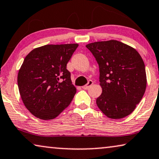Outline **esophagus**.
Here are the masks:
<instances>
[{"label": "esophagus", "instance_id": "obj_1", "mask_svg": "<svg viewBox=\"0 0 159 159\" xmlns=\"http://www.w3.org/2000/svg\"><path fill=\"white\" fill-rule=\"evenodd\" d=\"M92 84H93L92 80H89L88 84H87L86 85H85V86H82V88L84 89H88L89 87L91 86V85H92Z\"/></svg>", "mask_w": 159, "mask_h": 159}]
</instances>
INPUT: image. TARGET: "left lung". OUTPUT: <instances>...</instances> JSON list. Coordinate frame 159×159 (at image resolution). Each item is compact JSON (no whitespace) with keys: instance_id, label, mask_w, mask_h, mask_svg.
I'll use <instances>...</instances> for the list:
<instances>
[{"instance_id":"8db88e82","label":"left lung","mask_w":159,"mask_h":159,"mask_svg":"<svg viewBox=\"0 0 159 159\" xmlns=\"http://www.w3.org/2000/svg\"><path fill=\"white\" fill-rule=\"evenodd\" d=\"M99 67L102 93L97 104L104 115L122 119L133 112L143 97L147 79L138 51L117 40L86 44Z\"/></svg>"}]
</instances>
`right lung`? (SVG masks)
<instances>
[{
  "label": "right lung",
  "mask_w": 159,
  "mask_h": 159,
  "mask_svg": "<svg viewBox=\"0 0 159 159\" xmlns=\"http://www.w3.org/2000/svg\"><path fill=\"white\" fill-rule=\"evenodd\" d=\"M78 44H47L35 48L24 58L17 82L26 108L39 119L57 117L76 93L67 63Z\"/></svg>",
  "instance_id": "right-lung-1"
}]
</instances>
